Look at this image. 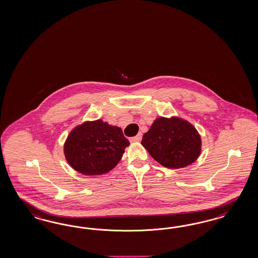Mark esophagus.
<instances>
[{
    "label": "esophagus",
    "mask_w": 258,
    "mask_h": 258,
    "mask_svg": "<svg viewBox=\"0 0 258 258\" xmlns=\"http://www.w3.org/2000/svg\"><path fill=\"white\" fill-rule=\"evenodd\" d=\"M130 140H131V142H133V143H136V142H140V141L142 140V133H138L136 136L132 137Z\"/></svg>",
    "instance_id": "1"
}]
</instances>
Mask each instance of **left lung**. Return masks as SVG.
Returning <instances> with one entry per match:
<instances>
[{"instance_id": "8db88e82", "label": "left lung", "mask_w": 258, "mask_h": 258, "mask_svg": "<svg viewBox=\"0 0 258 258\" xmlns=\"http://www.w3.org/2000/svg\"><path fill=\"white\" fill-rule=\"evenodd\" d=\"M141 144L159 164L175 169L193 164L202 150L195 126L178 117L157 118Z\"/></svg>"}]
</instances>
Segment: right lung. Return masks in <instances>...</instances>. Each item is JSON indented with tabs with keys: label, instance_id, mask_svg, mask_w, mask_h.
<instances>
[{
	"label": "right lung",
	"instance_id": "obj_1",
	"mask_svg": "<svg viewBox=\"0 0 258 258\" xmlns=\"http://www.w3.org/2000/svg\"><path fill=\"white\" fill-rule=\"evenodd\" d=\"M128 145L120 127L99 119L75 127L65 142L64 154L79 173L102 175L119 163Z\"/></svg>",
	"mask_w": 258,
	"mask_h": 258
}]
</instances>
